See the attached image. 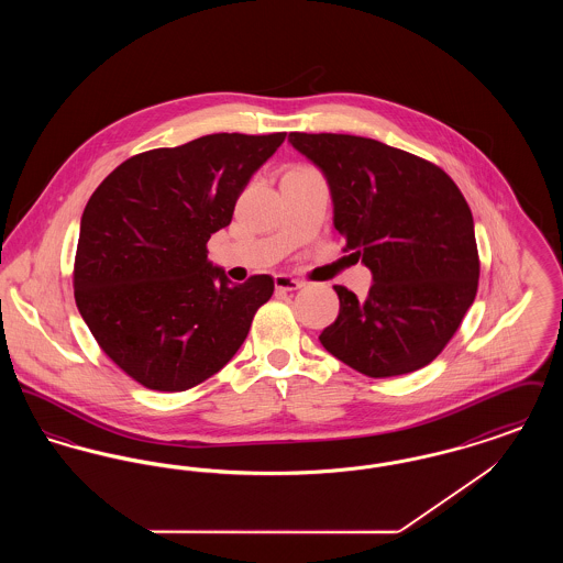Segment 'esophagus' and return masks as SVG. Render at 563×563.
<instances>
[{
  "label": "esophagus",
  "mask_w": 563,
  "mask_h": 563,
  "mask_svg": "<svg viewBox=\"0 0 563 563\" xmlns=\"http://www.w3.org/2000/svg\"><path fill=\"white\" fill-rule=\"evenodd\" d=\"M274 287H276V291H297V289L303 287V283L287 276V274H276L274 276Z\"/></svg>",
  "instance_id": "34e87169"
}]
</instances>
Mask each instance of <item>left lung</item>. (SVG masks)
I'll list each match as a JSON object with an SVG mask.
<instances>
[{"instance_id":"1","label":"left lung","mask_w":563,"mask_h":563,"mask_svg":"<svg viewBox=\"0 0 563 563\" xmlns=\"http://www.w3.org/2000/svg\"><path fill=\"white\" fill-rule=\"evenodd\" d=\"M331 188L333 225L372 269L367 299L335 285L322 346L358 374L393 377L434 361L479 287L468 202L437 164L354 134L291 133Z\"/></svg>"}]
</instances>
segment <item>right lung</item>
I'll return each instance as SVG.
<instances>
[{"instance_id": "add662e5", "label": "right lung", "mask_w": 563, "mask_h": 563, "mask_svg": "<svg viewBox=\"0 0 563 563\" xmlns=\"http://www.w3.org/2000/svg\"><path fill=\"white\" fill-rule=\"evenodd\" d=\"M285 136L217 133L150 150L92 191L74 295L97 344L141 386L181 393L217 374L274 294L268 274L232 285L207 242Z\"/></svg>"}]
</instances>
